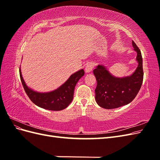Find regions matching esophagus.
<instances>
[{
	"mask_svg": "<svg viewBox=\"0 0 160 160\" xmlns=\"http://www.w3.org/2000/svg\"><path fill=\"white\" fill-rule=\"evenodd\" d=\"M93 67H94V65L93 63H91V62H89V63L87 64L85 66V72H91L92 70H93Z\"/></svg>",
	"mask_w": 160,
	"mask_h": 160,
	"instance_id": "obj_1",
	"label": "esophagus"
}]
</instances>
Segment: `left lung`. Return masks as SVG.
<instances>
[{
  "label": "left lung",
  "instance_id": "obj_1",
  "mask_svg": "<svg viewBox=\"0 0 160 160\" xmlns=\"http://www.w3.org/2000/svg\"><path fill=\"white\" fill-rule=\"evenodd\" d=\"M132 45L137 52L138 66L132 75L122 78L115 77L101 65L93 70L98 83L95 90V100L100 107L111 109L128 105L134 99L141 88L143 79L142 56L133 41Z\"/></svg>",
  "mask_w": 160,
  "mask_h": 160
}]
</instances>
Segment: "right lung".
I'll use <instances>...</instances> for the list:
<instances>
[{
	"label": "right lung",
	"instance_id": "right-lung-1",
	"mask_svg": "<svg viewBox=\"0 0 160 160\" xmlns=\"http://www.w3.org/2000/svg\"><path fill=\"white\" fill-rule=\"evenodd\" d=\"M19 73L24 89L32 103L45 109L61 111L68 107L71 103L73 98L75 85L84 75L85 72L83 69H81L75 72L59 88L48 93H39L28 88L22 78L21 68Z\"/></svg>",
	"mask_w": 160,
	"mask_h": 160
}]
</instances>
